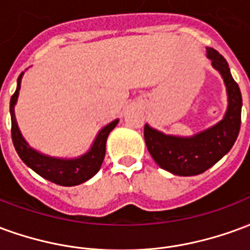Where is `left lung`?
Masks as SVG:
<instances>
[{"label": "left lung", "instance_id": "left-lung-1", "mask_svg": "<svg viewBox=\"0 0 250 250\" xmlns=\"http://www.w3.org/2000/svg\"><path fill=\"white\" fill-rule=\"evenodd\" d=\"M206 57L224 80L228 107L224 118L191 136L168 135L145 125V142L159 167L182 177L206 171L230 151L241 125L242 98L238 84L231 77L229 64L213 48H206Z\"/></svg>", "mask_w": 250, "mask_h": 250}]
</instances>
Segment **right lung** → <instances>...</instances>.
I'll return each instance as SVG.
<instances>
[{
	"mask_svg": "<svg viewBox=\"0 0 250 250\" xmlns=\"http://www.w3.org/2000/svg\"><path fill=\"white\" fill-rule=\"evenodd\" d=\"M22 76H24V72L17 79L16 92L10 99L12 139H13L14 148H16L17 154L28 167H30L35 173L41 175L42 178L51 181L53 184L60 185V186H76V185L87 182L88 179L92 178L102 167L104 155H105L107 138H108L109 132L119 123V119L112 120L111 123L104 125L103 128H100L98 135L95 136L89 150L84 152L83 155L75 158H59L37 151L22 136L19 125H17V120H16L14 107H16L17 99H19Z\"/></svg>",
	"mask_w": 250,
	"mask_h": 250,
	"instance_id": "obj_1",
	"label": "right lung"
}]
</instances>
